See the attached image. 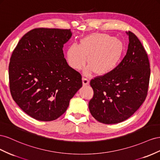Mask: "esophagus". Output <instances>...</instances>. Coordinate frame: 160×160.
<instances>
[{"label": "esophagus", "mask_w": 160, "mask_h": 160, "mask_svg": "<svg viewBox=\"0 0 160 160\" xmlns=\"http://www.w3.org/2000/svg\"><path fill=\"white\" fill-rule=\"evenodd\" d=\"M90 81L88 78H82V84L84 86H87L89 84Z\"/></svg>", "instance_id": "obj_1"}]
</instances>
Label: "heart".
<instances>
[{
	"instance_id": "b5f03b06",
	"label": "heart",
	"mask_w": 160,
	"mask_h": 160,
	"mask_svg": "<svg viewBox=\"0 0 160 160\" xmlns=\"http://www.w3.org/2000/svg\"><path fill=\"white\" fill-rule=\"evenodd\" d=\"M124 52L122 41L106 33H93L83 38L80 45L72 44L66 51V60L74 70H82L88 62L85 73L99 76L110 74L119 64Z\"/></svg>"
}]
</instances>
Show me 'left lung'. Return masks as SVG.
Instances as JSON below:
<instances>
[{"instance_id":"8db88e82","label":"left lung","mask_w":160,"mask_h":160,"mask_svg":"<svg viewBox=\"0 0 160 160\" xmlns=\"http://www.w3.org/2000/svg\"><path fill=\"white\" fill-rule=\"evenodd\" d=\"M128 49L116 69L91 80L94 96L88 104L91 115L98 122L116 124L138 110L147 97L150 78L148 54L131 31Z\"/></svg>"}]
</instances>
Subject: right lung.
I'll return each instance as SVG.
<instances>
[{
    "label": "right lung",
    "instance_id": "obj_1",
    "mask_svg": "<svg viewBox=\"0 0 160 160\" xmlns=\"http://www.w3.org/2000/svg\"><path fill=\"white\" fill-rule=\"evenodd\" d=\"M72 35L70 29H34L22 36L12 53L8 66L12 97L36 120L57 119L82 86L80 74L68 66L63 53Z\"/></svg>",
    "mask_w": 160,
    "mask_h": 160
}]
</instances>
